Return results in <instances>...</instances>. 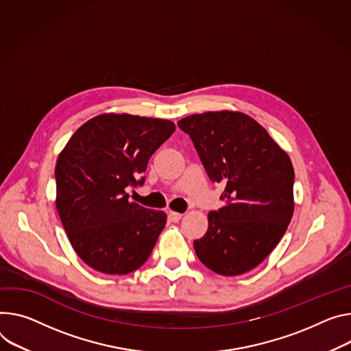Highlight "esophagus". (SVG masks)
Returning a JSON list of instances; mask_svg holds the SVG:
<instances>
[{
    "instance_id": "esophagus-1",
    "label": "esophagus",
    "mask_w": 351,
    "mask_h": 351,
    "mask_svg": "<svg viewBox=\"0 0 351 351\" xmlns=\"http://www.w3.org/2000/svg\"><path fill=\"white\" fill-rule=\"evenodd\" d=\"M168 217H169V219H171L172 222H178V221L182 218V214H180V213H176V211H169Z\"/></svg>"
}]
</instances>
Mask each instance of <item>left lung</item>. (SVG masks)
I'll use <instances>...</instances> for the list:
<instances>
[{"label": "left lung", "instance_id": "8db88e82", "mask_svg": "<svg viewBox=\"0 0 351 351\" xmlns=\"http://www.w3.org/2000/svg\"><path fill=\"white\" fill-rule=\"evenodd\" d=\"M211 182L226 184L224 207L208 214L193 242L200 262L221 276L243 274L277 246L294 213V168L263 127L241 112H206L178 121Z\"/></svg>", "mask_w": 351, "mask_h": 351}]
</instances>
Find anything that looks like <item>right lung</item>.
<instances>
[{
    "mask_svg": "<svg viewBox=\"0 0 351 351\" xmlns=\"http://www.w3.org/2000/svg\"><path fill=\"white\" fill-rule=\"evenodd\" d=\"M175 132L169 120L105 113L84 123L58 155L56 207L70 243L93 270L127 274L145 263L167 214L129 202L151 155Z\"/></svg>",
    "mask_w": 351,
    "mask_h": 351,
    "instance_id": "right-lung-1",
    "label": "right lung"
}]
</instances>
